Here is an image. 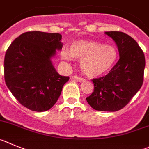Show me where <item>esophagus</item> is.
<instances>
[{"mask_svg":"<svg viewBox=\"0 0 149 149\" xmlns=\"http://www.w3.org/2000/svg\"><path fill=\"white\" fill-rule=\"evenodd\" d=\"M72 79L74 80H76V81H84V78H81L80 77V76H74L72 77Z\"/></svg>","mask_w":149,"mask_h":149,"instance_id":"esophagus-1","label":"esophagus"}]
</instances>
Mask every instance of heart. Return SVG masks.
Listing matches in <instances>:
<instances>
[{
    "instance_id": "1",
    "label": "heart",
    "mask_w": 149,
    "mask_h": 149,
    "mask_svg": "<svg viewBox=\"0 0 149 149\" xmlns=\"http://www.w3.org/2000/svg\"><path fill=\"white\" fill-rule=\"evenodd\" d=\"M73 58L81 60L83 73L91 77L100 76L113 68L118 58V51L112 45L99 41H78L73 43L70 51L64 49L61 57L67 61Z\"/></svg>"
}]
</instances>
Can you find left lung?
Masks as SVG:
<instances>
[{
	"label": "left lung",
	"mask_w": 149,
	"mask_h": 149,
	"mask_svg": "<svg viewBox=\"0 0 149 149\" xmlns=\"http://www.w3.org/2000/svg\"><path fill=\"white\" fill-rule=\"evenodd\" d=\"M117 45L120 59L106 76L91 81L93 93L86 98L93 109L116 111L124 108L143 85L144 53L137 42L123 32H105Z\"/></svg>",
	"instance_id": "obj_1"
}]
</instances>
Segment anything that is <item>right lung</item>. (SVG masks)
<instances>
[{
    "mask_svg": "<svg viewBox=\"0 0 149 149\" xmlns=\"http://www.w3.org/2000/svg\"><path fill=\"white\" fill-rule=\"evenodd\" d=\"M59 33L26 32L9 45L4 58L6 86L23 106L33 111L50 109L69 76L56 72L50 58L62 48Z\"/></svg>",
    "mask_w": 149,
    "mask_h": 149,
    "instance_id": "right-lung-1",
    "label": "right lung"
}]
</instances>
